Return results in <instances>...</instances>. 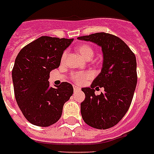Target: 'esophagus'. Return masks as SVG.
<instances>
[{
  "instance_id": "34e87169",
  "label": "esophagus",
  "mask_w": 154,
  "mask_h": 154,
  "mask_svg": "<svg viewBox=\"0 0 154 154\" xmlns=\"http://www.w3.org/2000/svg\"><path fill=\"white\" fill-rule=\"evenodd\" d=\"M80 88L79 87H77V86H76V85H73V90H74V91H78V90H80Z\"/></svg>"
}]
</instances>
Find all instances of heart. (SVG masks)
<instances>
[{
  "label": "heart",
  "instance_id": "1",
  "mask_svg": "<svg viewBox=\"0 0 154 154\" xmlns=\"http://www.w3.org/2000/svg\"><path fill=\"white\" fill-rule=\"evenodd\" d=\"M76 50L79 55L83 57L85 60H91L94 56V50L90 45L86 44L80 45L76 48ZM67 57V52L65 51L61 56V61H65V58ZM72 80L77 85H83L87 82V80L90 79L92 77L91 72H74L72 74Z\"/></svg>",
  "mask_w": 154,
  "mask_h": 154
}]
</instances>
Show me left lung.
I'll return each mask as SVG.
<instances>
[{"label": "left lung", "mask_w": 154, "mask_h": 154, "mask_svg": "<svg viewBox=\"0 0 154 154\" xmlns=\"http://www.w3.org/2000/svg\"><path fill=\"white\" fill-rule=\"evenodd\" d=\"M101 47L103 65L91 86L82 88L85 99L81 104L84 122L89 126L106 129L114 126L129 109L136 89L137 60L134 53L122 39L114 35L97 32L77 37ZM95 88L104 93L95 95Z\"/></svg>", "instance_id": "8db88e82"}]
</instances>
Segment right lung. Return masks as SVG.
<instances>
[{
	"label": "right lung",
	"mask_w": 154,
	"mask_h": 154,
	"mask_svg": "<svg viewBox=\"0 0 154 154\" xmlns=\"http://www.w3.org/2000/svg\"><path fill=\"white\" fill-rule=\"evenodd\" d=\"M72 41L42 36L17 56L12 71L16 101L25 118L34 125L47 127L56 123L61 117L64 104L72 95L69 83L62 82L53 88L48 81Z\"/></svg>",
	"instance_id": "obj_1"
}]
</instances>
